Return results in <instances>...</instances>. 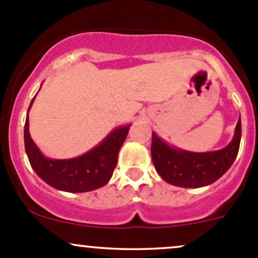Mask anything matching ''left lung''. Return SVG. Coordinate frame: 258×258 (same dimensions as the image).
Returning a JSON list of instances; mask_svg holds the SVG:
<instances>
[{"mask_svg": "<svg viewBox=\"0 0 258 258\" xmlns=\"http://www.w3.org/2000/svg\"><path fill=\"white\" fill-rule=\"evenodd\" d=\"M241 141V118L234 137L224 148L213 152H189L170 146L155 132L152 134V160L164 181L177 187L208 186L222 177L233 165Z\"/></svg>", "mask_w": 258, "mask_h": 258, "instance_id": "left-lung-1", "label": "left lung"}]
</instances>
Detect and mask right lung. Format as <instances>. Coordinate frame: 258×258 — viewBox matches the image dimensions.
Masks as SVG:
<instances>
[{
	"label": "right lung",
	"instance_id": "obj_1",
	"mask_svg": "<svg viewBox=\"0 0 258 258\" xmlns=\"http://www.w3.org/2000/svg\"><path fill=\"white\" fill-rule=\"evenodd\" d=\"M34 99L35 97L28 112ZM130 127L131 123L111 130L100 143L84 154L71 159H52L45 157L30 137L29 116L27 114L24 126L25 153L33 170L51 187L64 192H89L103 187L111 179L117 164L118 152Z\"/></svg>",
	"mask_w": 258,
	"mask_h": 258
}]
</instances>
